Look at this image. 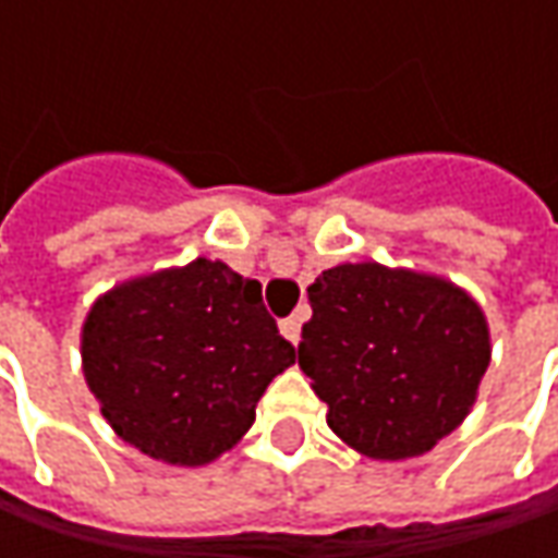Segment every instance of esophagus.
I'll return each instance as SVG.
<instances>
[{
    "mask_svg": "<svg viewBox=\"0 0 558 558\" xmlns=\"http://www.w3.org/2000/svg\"><path fill=\"white\" fill-rule=\"evenodd\" d=\"M279 329H282V335L289 338L291 344H298V341H301V319H298V316L282 319V326H279Z\"/></svg>",
    "mask_w": 558,
    "mask_h": 558,
    "instance_id": "obj_1",
    "label": "esophagus"
}]
</instances>
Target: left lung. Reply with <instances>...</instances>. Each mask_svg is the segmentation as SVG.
<instances>
[{
  "label": "left lung",
  "instance_id": "left-lung-1",
  "mask_svg": "<svg viewBox=\"0 0 558 558\" xmlns=\"http://www.w3.org/2000/svg\"><path fill=\"white\" fill-rule=\"evenodd\" d=\"M307 294L298 366L348 447L413 460L460 428L490 363L487 316L469 291L363 260L323 269Z\"/></svg>",
  "mask_w": 558,
  "mask_h": 558
}]
</instances>
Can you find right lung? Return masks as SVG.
Listing matches in <instances>:
<instances>
[{"instance_id":"1","label":"right lung","mask_w":558,"mask_h":558,"mask_svg":"<svg viewBox=\"0 0 558 558\" xmlns=\"http://www.w3.org/2000/svg\"><path fill=\"white\" fill-rule=\"evenodd\" d=\"M80 356L114 435L151 460L192 469L242 440L294 348L257 279L198 257L98 294Z\"/></svg>"}]
</instances>
